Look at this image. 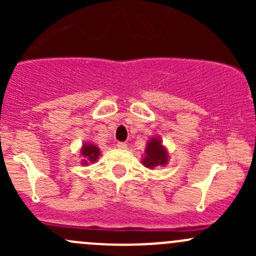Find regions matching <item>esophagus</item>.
Masks as SVG:
<instances>
[{
    "mask_svg": "<svg viewBox=\"0 0 256 256\" xmlns=\"http://www.w3.org/2000/svg\"><path fill=\"white\" fill-rule=\"evenodd\" d=\"M116 146H118V148H126L128 147V144H126L125 142H118L116 144Z\"/></svg>",
    "mask_w": 256,
    "mask_h": 256,
    "instance_id": "esophagus-1",
    "label": "esophagus"
}]
</instances>
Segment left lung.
Listing matches in <instances>:
<instances>
[{
	"label": "left lung",
	"mask_w": 256,
	"mask_h": 256,
	"mask_svg": "<svg viewBox=\"0 0 256 256\" xmlns=\"http://www.w3.org/2000/svg\"><path fill=\"white\" fill-rule=\"evenodd\" d=\"M142 162L144 166L148 167V168H154V167L167 164V152L162 147L161 141L154 138L147 144L146 154H144Z\"/></svg>",
	"instance_id": "obj_1"
}]
</instances>
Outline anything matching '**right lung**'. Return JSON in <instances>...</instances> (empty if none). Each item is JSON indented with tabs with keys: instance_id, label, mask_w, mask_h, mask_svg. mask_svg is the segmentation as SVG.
Listing matches in <instances>:
<instances>
[{
	"instance_id": "add662e5",
	"label": "right lung",
	"mask_w": 256,
	"mask_h": 256,
	"mask_svg": "<svg viewBox=\"0 0 256 256\" xmlns=\"http://www.w3.org/2000/svg\"><path fill=\"white\" fill-rule=\"evenodd\" d=\"M82 156L88 160V161L94 162L95 160L98 158V156H99L100 151H99V148L95 146V144H85L84 147H82Z\"/></svg>"
}]
</instances>
